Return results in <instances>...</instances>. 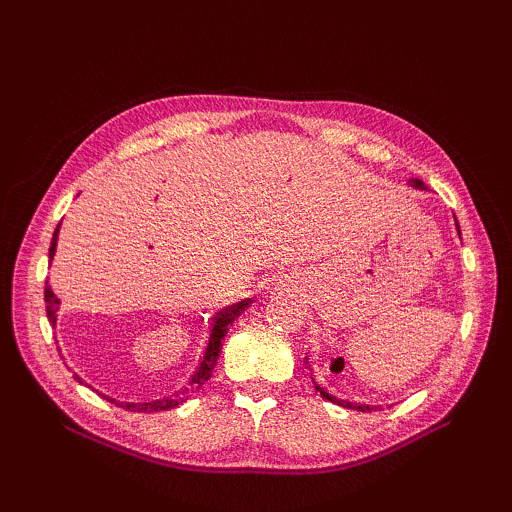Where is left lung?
Wrapping results in <instances>:
<instances>
[{
  "mask_svg": "<svg viewBox=\"0 0 512 512\" xmlns=\"http://www.w3.org/2000/svg\"><path fill=\"white\" fill-rule=\"evenodd\" d=\"M412 188H418V190H425V183L421 181V179H410L408 181ZM457 222V220H455ZM457 232H459V224H457ZM461 235V232H459ZM314 386H316V391L324 397V399H329L331 404H337V406H342V408H348V410H359V412H371V410H376V406H367V404H350V401H344V399H337V397H333L331 393H327L322 389V386H318L316 382H314Z\"/></svg>",
  "mask_w": 512,
  "mask_h": 512,
  "instance_id": "1",
  "label": "left lung"
}]
</instances>
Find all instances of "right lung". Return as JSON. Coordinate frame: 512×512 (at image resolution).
<instances>
[{"label": "right lung", "instance_id": "obj_1", "mask_svg": "<svg viewBox=\"0 0 512 512\" xmlns=\"http://www.w3.org/2000/svg\"><path fill=\"white\" fill-rule=\"evenodd\" d=\"M61 226V224H59ZM59 226L55 228L53 232V241H51V247H49V258L53 260L55 256V247H57V232H59ZM44 303H46V316H49V322L55 327L57 322V309H59V299L55 297V292L51 290V286L46 284L44 288ZM252 303V299H245L241 303H235L230 305L226 309H222V312L213 318V324H211V333H209V344L205 348V354L203 359H200V365L196 367V371L190 378V384L183 386V389L179 393H175L173 397H164V399H156V401H149V404H132V401H128V404H123V401H115L111 397L102 395L106 401H111V404L119 406V408H126L130 412H162V410H170V408H177L179 404H183L185 399L190 397V393H194L196 389H200L203 386L211 374H213V367L215 363H218V356H220V350H222V339L224 335L228 333V327L232 322H235L243 312L245 307ZM74 378L79 380L83 384V380L74 374Z\"/></svg>", "mask_w": 512, "mask_h": 512}]
</instances>
